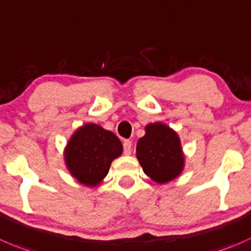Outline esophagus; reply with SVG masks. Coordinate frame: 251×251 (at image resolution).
I'll return each mask as SVG.
<instances>
[{"mask_svg": "<svg viewBox=\"0 0 251 251\" xmlns=\"http://www.w3.org/2000/svg\"><path fill=\"white\" fill-rule=\"evenodd\" d=\"M131 150H132V142L130 140L124 141V153L125 154H131Z\"/></svg>", "mask_w": 251, "mask_h": 251, "instance_id": "1", "label": "esophagus"}]
</instances>
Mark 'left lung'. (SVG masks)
Listing matches in <instances>:
<instances>
[{
	"label": "left lung",
	"mask_w": 251,
	"mask_h": 251,
	"mask_svg": "<svg viewBox=\"0 0 251 251\" xmlns=\"http://www.w3.org/2000/svg\"><path fill=\"white\" fill-rule=\"evenodd\" d=\"M145 131L136 146V157L147 176L158 184H167L179 176L185 167L179 135L163 123L148 124Z\"/></svg>",
	"instance_id": "obj_1"
}]
</instances>
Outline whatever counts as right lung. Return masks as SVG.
Here are the masks:
<instances>
[{"mask_svg":"<svg viewBox=\"0 0 251 251\" xmlns=\"http://www.w3.org/2000/svg\"><path fill=\"white\" fill-rule=\"evenodd\" d=\"M123 153V143L111 131L87 123L77 128L64 150L70 174L82 185L96 187L108 175L111 162Z\"/></svg>","mask_w":251,"mask_h":251,"instance_id":"1","label":"right lung"}]
</instances>
